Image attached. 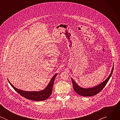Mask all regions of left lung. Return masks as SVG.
<instances>
[{
  "label": "left lung",
  "instance_id": "8db88e82",
  "mask_svg": "<svg viewBox=\"0 0 120 120\" xmlns=\"http://www.w3.org/2000/svg\"><path fill=\"white\" fill-rule=\"evenodd\" d=\"M113 66L114 65H113L112 70L111 71V73L109 76L107 77V78L103 82H102L101 83H100L99 85H98L97 86H95L93 88H82L80 86H79L75 82V81L71 78L72 80V82L73 83V86L74 89L75 91L78 94L82 96H94L97 94H98L102 89H103L105 86L108 82L109 79L110 78L111 76H112L113 70Z\"/></svg>",
  "mask_w": 120,
  "mask_h": 120
}]
</instances>
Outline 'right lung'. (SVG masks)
<instances>
[{
  "label": "right lung",
  "mask_w": 120,
  "mask_h": 120,
  "mask_svg": "<svg viewBox=\"0 0 120 120\" xmlns=\"http://www.w3.org/2000/svg\"><path fill=\"white\" fill-rule=\"evenodd\" d=\"M56 75L57 74H56L55 75L53 76V77L51 79L48 84L47 85L45 89L40 91L37 92H28L21 90L20 89H19L14 87L10 83L9 80L8 81L10 85H11V86L14 88V89L16 92H18L19 94H20L22 96L25 97L27 99L36 101H39L45 100L47 99L48 98H49V96L51 95L52 92V88L54 83Z\"/></svg>",
  "instance_id": "right-lung-1"
}]
</instances>
